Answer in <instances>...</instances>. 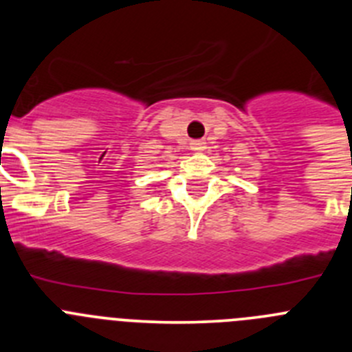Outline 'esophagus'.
<instances>
[{
  "mask_svg": "<svg viewBox=\"0 0 352 352\" xmlns=\"http://www.w3.org/2000/svg\"><path fill=\"white\" fill-rule=\"evenodd\" d=\"M190 149H192V151H195V153H201V151H204V149H206V141H203V139L192 141L190 142Z\"/></svg>",
  "mask_w": 352,
  "mask_h": 352,
  "instance_id": "esophagus-1",
  "label": "esophagus"
}]
</instances>
